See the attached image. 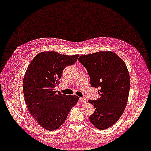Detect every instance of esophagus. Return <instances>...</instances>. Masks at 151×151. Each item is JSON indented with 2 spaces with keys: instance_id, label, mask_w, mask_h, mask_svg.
I'll use <instances>...</instances> for the list:
<instances>
[{
  "instance_id": "34e87169",
  "label": "esophagus",
  "mask_w": 151,
  "mask_h": 151,
  "mask_svg": "<svg viewBox=\"0 0 151 151\" xmlns=\"http://www.w3.org/2000/svg\"><path fill=\"white\" fill-rule=\"evenodd\" d=\"M79 101L82 102H86V99L84 97H80L79 98Z\"/></svg>"
}]
</instances>
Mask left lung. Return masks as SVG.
Instances as JSON below:
<instances>
[{"mask_svg":"<svg viewBox=\"0 0 151 151\" xmlns=\"http://www.w3.org/2000/svg\"><path fill=\"white\" fill-rule=\"evenodd\" d=\"M87 69L91 87L99 88L100 97L89 100L95 107L89 121L100 130L111 127L126 107L130 91V76L126 64L112 52H97L79 57Z\"/></svg>","mask_w":151,"mask_h":151,"instance_id":"8db88e82","label":"left lung"}]
</instances>
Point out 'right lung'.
<instances>
[{"mask_svg": "<svg viewBox=\"0 0 151 151\" xmlns=\"http://www.w3.org/2000/svg\"><path fill=\"white\" fill-rule=\"evenodd\" d=\"M78 56L43 52L35 56L28 67L22 84L25 102L30 114L47 130L59 128L78 101L77 96L63 95L55 90L63 69L75 63Z\"/></svg>", "mask_w": 151, "mask_h": 151, "instance_id": "1", "label": "right lung"}]
</instances>
